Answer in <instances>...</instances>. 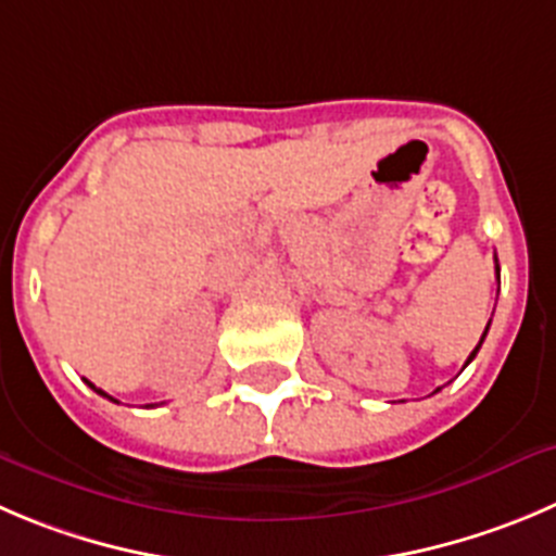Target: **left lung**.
Here are the masks:
<instances>
[{
  "instance_id": "8db88e82",
  "label": "left lung",
  "mask_w": 556,
  "mask_h": 556,
  "mask_svg": "<svg viewBox=\"0 0 556 556\" xmlns=\"http://www.w3.org/2000/svg\"><path fill=\"white\" fill-rule=\"evenodd\" d=\"M485 332H489V327H485ZM485 332H483V338H485ZM483 338H480V343H483ZM480 343H478V346H475V349H472V354H469V361H472V357H475V354H478V349H480ZM469 361H467V363H469Z\"/></svg>"
}]
</instances>
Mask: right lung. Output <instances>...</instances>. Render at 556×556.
Returning a JSON list of instances; mask_svg holds the SVG:
<instances>
[{"label":"right lung","mask_w":556,"mask_h":556,"mask_svg":"<svg viewBox=\"0 0 556 556\" xmlns=\"http://www.w3.org/2000/svg\"><path fill=\"white\" fill-rule=\"evenodd\" d=\"M87 384H89V388H92V390H94V393H100V395H103V399L114 401V399H111V395H109V393H103V390H98V388H94V384H92V382H87Z\"/></svg>","instance_id":"add662e5"}]
</instances>
